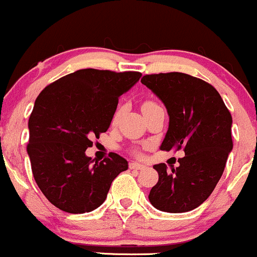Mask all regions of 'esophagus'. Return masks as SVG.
<instances>
[{
  "label": "esophagus",
  "instance_id": "obj_1",
  "mask_svg": "<svg viewBox=\"0 0 257 257\" xmlns=\"http://www.w3.org/2000/svg\"><path fill=\"white\" fill-rule=\"evenodd\" d=\"M129 168H131V170H134V171H142L145 168V166L140 165V163H137V162H131L129 163Z\"/></svg>",
  "mask_w": 257,
  "mask_h": 257
}]
</instances>
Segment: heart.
I'll return each mask as SVG.
<instances>
[{
	"label": "heart",
	"mask_w": 257,
	"mask_h": 257,
	"mask_svg": "<svg viewBox=\"0 0 257 257\" xmlns=\"http://www.w3.org/2000/svg\"><path fill=\"white\" fill-rule=\"evenodd\" d=\"M145 103H151V102H145ZM145 103H144V105H145Z\"/></svg>",
	"instance_id": "heart-1"
}]
</instances>
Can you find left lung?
<instances>
[{
  "label": "left lung",
  "mask_w": 257,
  "mask_h": 257,
  "mask_svg": "<svg viewBox=\"0 0 257 257\" xmlns=\"http://www.w3.org/2000/svg\"><path fill=\"white\" fill-rule=\"evenodd\" d=\"M142 83L165 103L170 115L160 149L185 152L177 168L154 166L159 182L149 200L163 212H188L200 206L221 179L233 149L232 115L215 87L185 73L146 74Z\"/></svg>",
  "instance_id": "8db88e82"
}]
</instances>
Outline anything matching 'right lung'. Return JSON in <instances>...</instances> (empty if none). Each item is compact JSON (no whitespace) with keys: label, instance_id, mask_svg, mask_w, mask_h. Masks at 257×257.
Returning a JSON list of instances; mask_svg holds the SVG:
<instances>
[{"label":"right lung","instance_id":"obj_1","mask_svg":"<svg viewBox=\"0 0 257 257\" xmlns=\"http://www.w3.org/2000/svg\"><path fill=\"white\" fill-rule=\"evenodd\" d=\"M142 73L79 69L50 84L35 100L27 146L34 179L46 199L68 213L103 204L112 182L128 162L111 152L101 162L87 157L90 139L109 128L118 98Z\"/></svg>","mask_w":257,"mask_h":257}]
</instances>
